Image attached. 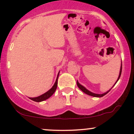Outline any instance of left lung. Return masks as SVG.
Returning <instances> with one entry per match:
<instances>
[{
    "mask_svg": "<svg viewBox=\"0 0 134 134\" xmlns=\"http://www.w3.org/2000/svg\"><path fill=\"white\" fill-rule=\"evenodd\" d=\"M121 69H122V64H121L120 70V73H119V76H118L117 81H116V82H115V84H116V83L117 82V81H118V79H120V77L121 74ZM115 84H114V85H115ZM77 85L78 87H79V88L80 89V90H81V91H82V92H84V93L86 94H88V95H90V96H94V97H99V98H100V97H103V96H104V95L107 94L108 93V92L110 91V90H111V89L112 88V87H113V86H113L110 89V90L108 91L107 92H106V93H103V94H95V93H92V92L90 91H89V90H87V89L85 87H84V86H83L81 85V84H80L79 83V82H78V81H77Z\"/></svg>",
    "mask_w": 134,
    "mask_h": 134,
    "instance_id": "obj_1",
    "label": "left lung"
}]
</instances>
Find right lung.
Listing matches in <instances>:
<instances>
[{
	"mask_svg": "<svg viewBox=\"0 0 134 134\" xmlns=\"http://www.w3.org/2000/svg\"><path fill=\"white\" fill-rule=\"evenodd\" d=\"M59 73H60V71L58 72L57 75V77L56 81H55L54 85L53 86V87H52L50 90H48L47 92H46L45 93L43 94L40 95V96L38 97H35V98H30V99H31V100H33L34 101H36V102H41V101H44L46 100V99H48L50 96H52V94L55 93V91H56L57 87L58 77V75H59Z\"/></svg>",
	"mask_w": 134,
	"mask_h": 134,
	"instance_id": "obj_1",
	"label": "right lung"
}]
</instances>
